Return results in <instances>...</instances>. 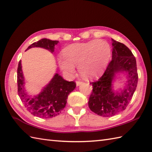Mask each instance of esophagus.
I'll return each mask as SVG.
<instances>
[{
  "instance_id": "34e87169",
  "label": "esophagus",
  "mask_w": 152,
  "mask_h": 152,
  "mask_svg": "<svg viewBox=\"0 0 152 152\" xmlns=\"http://www.w3.org/2000/svg\"><path fill=\"white\" fill-rule=\"evenodd\" d=\"M76 86H80V85H81L82 83H83V82H82V81H76Z\"/></svg>"
}]
</instances>
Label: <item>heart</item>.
<instances>
[{
  "label": "heart",
  "mask_w": 152,
  "mask_h": 152,
  "mask_svg": "<svg viewBox=\"0 0 152 152\" xmlns=\"http://www.w3.org/2000/svg\"><path fill=\"white\" fill-rule=\"evenodd\" d=\"M63 56L58 59L60 69L66 74H72L74 65H78L80 74L93 78L104 70L111 56V48L102 40H92L86 42L69 45L63 49Z\"/></svg>",
  "instance_id": "heart-1"
}]
</instances>
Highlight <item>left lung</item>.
Segmentation results:
<instances>
[{"label":"left lung","mask_w":152,"mask_h":152,"mask_svg":"<svg viewBox=\"0 0 152 152\" xmlns=\"http://www.w3.org/2000/svg\"><path fill=\"white\" fill-rule=\"evenodd\" d=\"M112 40V59L103 75L97 81L91 82L93 91L88 106L95 114L111 117L124 111L130 102L138 82L136 59L125 44ZM125 71L128 74L127 87L121 93L112 89V80L115 73Z\"/></svg>","instance_id":"8db88e82"}]
</instances>
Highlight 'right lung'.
I'll list each match as a JSON object with an SVG mask.
<instances>
[{
	"label": "right lung",
	"mask_w": 152,
	"mask_h": 152,
	"mask_svg": "<svg viewBox=\"0 0 152 152\" xmlns=\"http://www.w3.org/2000/svg\"><path fill=\"white\" fill-rule=\"evenodd\" d=\"M59 41L43 38L32 44L26 50L31 48L40 47L53 52L55 45ZM17 74L18 93L19 98L31 114L40 118H51L59 115L65 107L68 96L76 86L74 81L68 82L58 74H56L40 94L31 97L24 88L25 82L21 60L18 63Z\"/></svg>",
	"instance_id": "add662e5"
}]
</instances>
